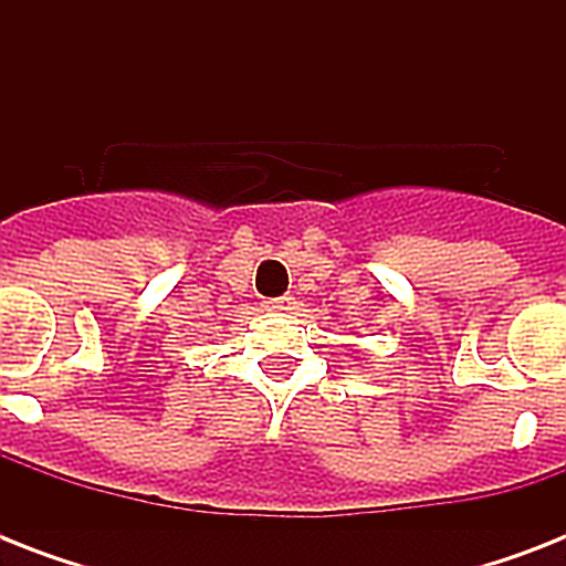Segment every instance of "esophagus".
Returning a JSON list of instances; mask_svg holds the SVG:
<instances>
[{
	"instance_id": "34e87169",
	"label": "esophagus",
	"mask_w": 566,
	"mask_h": 566,
	"mask_svg": "<svg viewBox=\"0 0 566 566\" xmlns=\"http://www.w3.org/2000/svg\"><path fill=\"white\" fill-rule=\"evenodd\" d=\"M291 296H279V300H266L264 308L266 311H291Z\"/></svg>"
}]
</instances>
